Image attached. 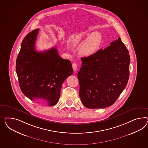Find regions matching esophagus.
Instances as JSON below:
<instances>
[{"label": "esophagus", "mask_w": 148, "mask_h": 148, "mask_svg": "<svg viewBox=\"0 0 148 148\" xmlns=\"http://www.w3.org/2000/svg\"><path fill=\"white\" fill-rule=\"evenodd\" d=\"M72 67H73V70L74 71H76V69H77V64L75 63H73V64H72Z\"/></svg>", "instance_id": "34e87169"}]
</instances>
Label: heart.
Wrapping results in <instances>:
<instances>
[{
	"label": "heart",
	"instance_id": "obj_1",
	"mask_svg": "<svg viewBox=\"0 0 148 148\" xmlns=\"http://www.w3.org/2000/svg\"><path fill=\"white\" fill-rule=\"evenodd\" d=\"M103 42V36L99 32L90 33L88 31H82L72 38V42L77 45L84 42L79 50L82 56H90L99 49Z\"/></svg>",
	"mask_w": 148,
	"mask_h": 148
}]
</instances>
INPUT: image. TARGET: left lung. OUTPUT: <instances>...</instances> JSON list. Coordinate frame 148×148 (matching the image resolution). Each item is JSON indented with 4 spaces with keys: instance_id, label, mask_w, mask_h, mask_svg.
Here are the masks:
<instances>
[{
    "instance_id": "8db88e82",
    "label": "left lung",
    "mask_w": 148,
    "mask_h": 148,
    "mask_svg": "<svg viewBox=\"0 0 148 148\" xmlns=\"http://www.w3.org/2000/svg\"><path fill=\"white\" fill-rule=\"evenodd\" d=\"M81 61L77 77L82 103L90 109L112 106L125 88L129 77L130 58L125 45L119 38Z\"/></svg>"
}]
</instances>
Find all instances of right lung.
<instances>
[{
	"label": "right lung",
	"mask_w": 148,
	"mask_h": 148,
	"mask_svg": "<svg viewBox=\"0 0 148 148\" xmlns=\"http://www.w3.org/2000/svg\"><path fill=\"white\" fill-rule=\"evenodd\" d=\"M39 29L29 33L22 41L16 60L21 90L28 99L42 104L58 103L64 81L73 73L70 60L61 58L56 47L44 52L35 48Z\"/></svg>",
	"instance_id": "right-lung-1"
}]
</instances>
